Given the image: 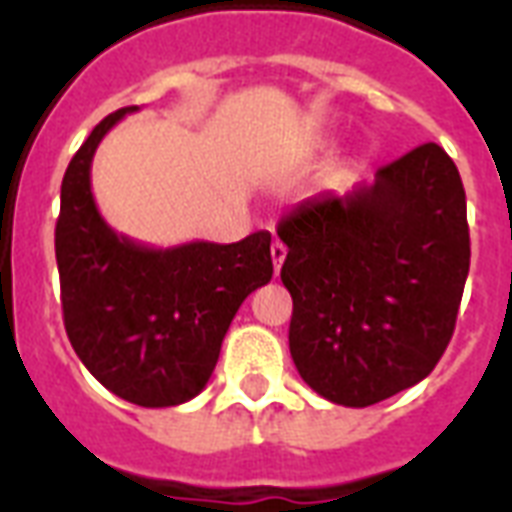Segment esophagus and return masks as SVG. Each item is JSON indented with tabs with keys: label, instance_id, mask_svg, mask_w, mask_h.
I'll use <instances>...</instances> for the list:
<instances>
[{
	"label": "esophagus",
	"instance_id": "esophagus-1",
	"mask_svg": "<svg viewBox=\"0 0 512 512\" xmlns=\"http://www.w3.org/2000/svg\"><path fill=\"white\" fill-rule=\"evenodd\" d=\"M271 257H273V271L279 273V271H282L284 257H287V247H284L282 241H273V244H271Z\"/></svg>",
	"mask_w": 512,
	"mask_h": 512
}]
</instances>
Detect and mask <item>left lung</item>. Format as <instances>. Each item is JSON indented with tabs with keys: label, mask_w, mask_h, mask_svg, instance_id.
<instances>
[{
	"label": "left lung",
	"mask_w": 512,
	"mask_h": 512,
	"mask_svg": "<svg viewBox=\"0 0 512 512\" xmlns=\"http://www.w3.org/2000/svg\"><path fill=\"white\" fill-rule=\"evenodd\" d=\"M276 233L292 362L317 395L368 408L432 373L470 271L462 177L443 147L421 144L370 185L300 201Z\"/></svg>",
	"instance_id": "left-lung-1"
}]
</instances>
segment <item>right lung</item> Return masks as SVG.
<instances>
[{
	"instance_id": "1",
	"label": "right lung",
	"mask_w": 512,
	"mask_h": 512,
	"mask_svg": "<svg viewBox=\"0 0 512 512\" xmlns=\"http://www.w3.org/2000/svg\"><path fill=\"white\" fill-rule=\"evenodd\" d=\"M136 109L104 117L64 174L56 222L61 306L72 349L96 381L128 403L171 408L204 389L244 298L271 282V233L171 249L117 236L93 201L91 163L109 128Z\"/></svg>"
}]
</instances>
